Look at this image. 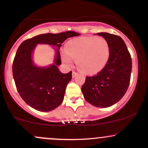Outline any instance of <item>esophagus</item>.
<instances>
[{"instance_id":"obj_1","label":"esophagus","mask_w":148,"mask_h":148,"mask_svg":"<svg viewBox=\"0 0 148 148\" xmlns=\"http://www.w3.org/2000/svg\"><path fill=\"white\" fill-rule=\"evenodd\" d=\"M77 73L76 72H72V78H74L75 77V76L77 75Z\"/></svg>"}]
</instances>
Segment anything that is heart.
<instances>
[{"label": "heart", "mask_w": 148, "mask_h": 148, "mask_svg": "<svg viewBox=\"0 0 148 148\" xmlns=\"http://www.w3.org/2000/svg\"><path fill=\"white\" fill-rule=\"evenodd\" d=\"M65 51L61 55L62 62L72 66L76 59L81 72L95 74L104 68L110 56V47L103 37H81L69 40L65 45Z\"/></svg>", "instance_id": "1"}]
</instances>
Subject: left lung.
I'll list each match as a JSON object with an SVG mask.
<instances>
[{
  "label": "left lung",
  "instance_id": "8db88e82",
  "mask_svg": "<svg viewBox=\"0 0 148 148\" xmlns=\"http://www.w3.org/2000/svg\"><path fill=\"white\" fill-rule=\"evenodd\" d=\"M110 47V56L102 70L87 76L81 88L85 99L99 108H107L120 101L128 89L132 72V58L125 42L118 35L99 33Z\"/></svg>",
  "mask_w": 148,
  "mask_h": 148
}]
</instances>
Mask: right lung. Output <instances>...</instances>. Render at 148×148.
<instances>
[{
    "instance_id": "obj_1",
    "label": "right lung",
    "mask_w": 148,
    "mask_h": 148,
    "mask_svg": "<svg viewBox=\"0 0 148 148\" xmlns=\"http://www.w3.org/2000/svg\"><path fill=\"white\" fill-rule=\"evenodd\" d=\"M79 35L74 31L42 34L21 44L13 62L12 73L18 92L28 106L37 111L48 112L61 104L72 76V72L62 74L59 70L58 66L61 64L59 49L64 40ZM37 44L55 47L53 64L40 67L34 63L32 55Z\"/></svg>"
}]
</instances>
